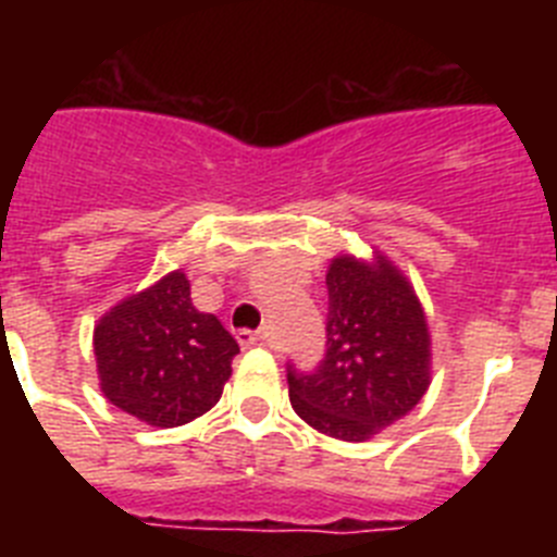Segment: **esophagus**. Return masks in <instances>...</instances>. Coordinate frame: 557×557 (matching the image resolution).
Returning a JSON list of instances; mask_svg holds the SVG:
<instances>
[{
	"instance_id": "obj_1",
	"label": "esophagus",
	"mask_w": 557,
	"mask_h": 557,
	"mask_svg": "<svg viewBox=\"0 0 557 557\" xmlns=\"http://www.w3.org/2000/svg\"><path fill=\"white\" fill-rule=\"evenodd\" d=\"M239 343L243 346H264L268 343V332H239Z\"/></svg>"
}]
</instances>
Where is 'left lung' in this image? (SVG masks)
<instances>
[{
	"mask_svg": "<svg viewBox=\"0 0 557 557\" xmlns=\"http://www.w3.org/2000/svg\"><path fill=\"white\" fill-rule=\"evenodd\" d=\"M326 287V357L314 373H287L289 401L312 430L362 444L430 391V323L410 278L382 250L337 253Z\"/></svg>",
	"mask_w": 557,
	"mask_h": 557,
	"instance_id": "8db88e82",
	"label": "left lung"
}]
</instances>
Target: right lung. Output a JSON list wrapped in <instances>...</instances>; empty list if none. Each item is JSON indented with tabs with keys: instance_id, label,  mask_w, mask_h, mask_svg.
Here are the masks:
<instances>
[{
	"instance_id": "add662e5",
	"label": "right lung",
	"mask_w": 557,
	"mask_h": 557,
	"mask_svg": "<svg viewBox=\"0 0 557 557\" xmlns=\"http://www.w3.org/2000/svg\"><path fill=\"white\" fill-rule=\"evenodd\" d=\"M189 278L172 270L122 298L95 323L102 396L150 426H184L223 396L236 339L191 304Z\"/></svg>"
}]
</instances>
